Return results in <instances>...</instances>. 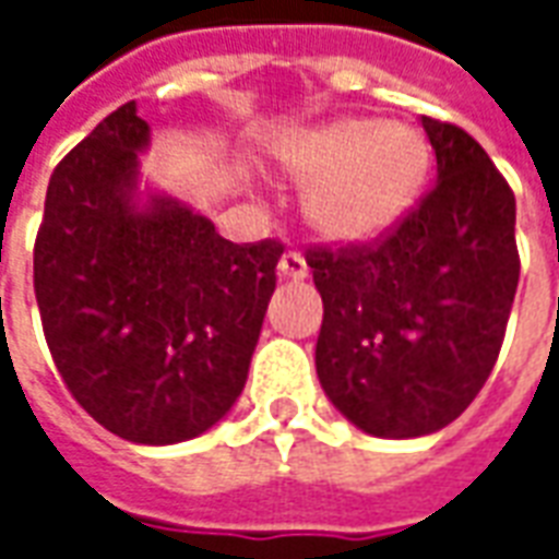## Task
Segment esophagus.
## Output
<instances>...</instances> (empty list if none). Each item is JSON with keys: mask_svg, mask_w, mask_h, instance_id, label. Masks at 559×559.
<instances>
[{"mask_svg": "<svg viewBox=\"0 0 559 559\" xmlns=\"http://www.w3.org/2000/svg\"><path fill=\"white\" fill-rule=\"evenodd\" d=\"M278 275L287 281L308 278V263H305V257L296 254V251H287V254L278 260Z\"/></svg>", "mask_w": 559, "mask_h": 559, "instance_id": "esophagus-1", "label": "esophagus"}]
</instances>
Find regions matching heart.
<instances>
[{
	"label": "heart",
	"mask_w": 559,
	"mask_h": 559,
	"mask_svg": "<svg viewBox=\"0 0 559 559\" xmlns=\"http://www.w3.org/2000/svg\"><path fill=\"white\" fill-rule=\"evenodd\" d=\"M278 164L308 191L305 212L323 239L362 245L416 206L431 152L416 128L353 116L290 138L278 148Z\"/></svg>",
	"instance_id": "1"
}]
</instances>
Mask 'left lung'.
I'll return each mask as SVG.
<instances>
[{"label":"left lung","mask_w":559,"mask_h":559,"mask_svg":"<svg viewBox=\"0 0 559 559\" xmlns=\"http://www.w3.org/2000/svg\"><path fill=\"white\" fill-rule=\"evenodd\" d=\"M437 185L386 239L308 257L323 299L317 377L359 431L411 440L467 411L518 290L515 194L467 131L421 116Z\"/></svg>","instance_id":"left-lung-1"}]
</instances>
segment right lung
<instances>
[{
    "label": "right lung",
    "instance_id": "obj_1",
    "mask_svg": "<svg viewBox=\"0 0 559 559\" xmlns=\"http://www.w3.org/2000/svg\"><path fill=\"white\" fill-rule=\"evenodd\" d=\"M146 148L148 126L128 102L59 160L35 299L80 407L122 440L170 445L242 395L284 248L227 242L191 203L140 188Z\"/></svg>",
    "mask_w": 559,
    "mask_h": 559
}]
</instances>
